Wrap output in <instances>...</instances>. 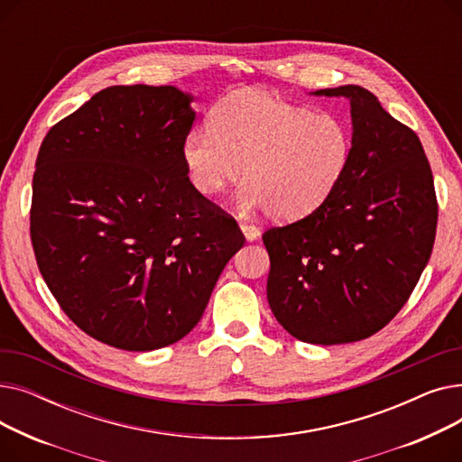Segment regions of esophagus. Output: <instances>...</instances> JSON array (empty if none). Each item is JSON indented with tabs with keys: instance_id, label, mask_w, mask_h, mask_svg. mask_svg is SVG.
<instances>
[{
	"instance_id": "1",
	"label": "esophagus",
	"mask_w": 462,
	"mask_h": 462,
	"mask_svg": "<svg viewBox=\"0 0 462 462\" xmlns=\"http://www.w3.org/2000/svg\"><path fill=\"white\" fill-rule=\"evenodd\" d=\"M239 228H241V232H244V236H245V239H247V241H256V239L260 237V228H256L254 225L241 223V225H239Z\"/></svg>"
}]
</instances>
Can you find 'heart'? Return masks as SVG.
Instances as JSON below:
<instances>
[{
	"label": "heart",
	"mask_w": 462,
	"mask_h": 462,
	"mask_svg": "<svg viewBox=\"0 0 462 462\" xmlns=\"http://www.w3.org/2000/svg\"><path fill=\"white\" fill-rule=\"evenodd\" d=\"M352 152L345 117L268 91L241 89L213 108L208 129L183 140L181 159L189 181L204 197L223 192L244 174L241 209L298 221L317 211L345 180Z\"/></svg>",
	"instance_id": "1"
}]
</instances>
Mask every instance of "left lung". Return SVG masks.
Masks as SVG:
<instances>
[{
	"instance_id": "obj_1",
	"label": "left lung",
	"mask_w": 462,
	"mask_h": 462,
	"mask_svg": "<svg viewBox=\"0 0 462 462\" xmlns=\"http://www.w3.org/2000/svg\"><path fill=\"white\" fill-rule=\"evenodd\" d=\"M312 95L350 101L348 172L317 211L262 239L277 322L328 346L374 335L402 309L430 258L439 206L418 134L376 95L354 84Z\"/></svg>"
}]
</instances>
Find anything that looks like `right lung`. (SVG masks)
<instances>
[{"instance_id":"right-lung-1","label":"right lung","mask_w":462,"mask_h":462,"mask_svg":"<svg viewBox=\"0 0 462 462\" xmlns=\"http://www.w3.org/2000/svg\"><path fill=\"white\" fill-rule=\"evenodd\" d=\"M190 103L174 86H110L41 143L32 200L39 272L67 317L114 348L178 343L245 244L185 172Z\"/></svg>"}]
</instances>
